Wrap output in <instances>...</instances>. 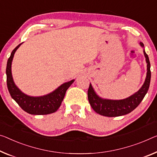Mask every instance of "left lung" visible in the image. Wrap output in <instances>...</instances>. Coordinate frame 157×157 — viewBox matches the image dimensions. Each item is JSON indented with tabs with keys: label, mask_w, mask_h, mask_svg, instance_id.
Masks as SVG:
<instances>
[{
	"label": "left lung",
	"mask_w": 157,
	"mask_h": 157,
	"mask_svg": "<svg viewBox=\"0 0 157 157\" xmlns=\"http://www.w3.org/2000/svg\"><path fill=\"white\" fill-rule=\"evenodd\" d=\"M141 46H144L143 43L140 42ZM146 62L147 63V72L145 81L142 88L131 97L124 100H104L96 95L91 84H90L88 90V98L89 103L93 110L98 114L108 117H119L129 114L140 105L147 93L151 79L150 62L145 51L144 50Z\"/></svg>",
	"instance_id": "1"
}]
</instances>
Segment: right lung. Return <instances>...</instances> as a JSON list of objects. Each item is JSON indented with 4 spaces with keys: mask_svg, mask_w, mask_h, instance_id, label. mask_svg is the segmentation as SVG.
<instances>
[{
    "mask_svg": "<svg viewBox=\"0 0 157 157\" xmlns=\"http://www.w3.org/2000/svg\"><path fill=\"white\" fill-rule=\"evenodd\" d=\"M21 44V43L18 45L13 50L10 57H9L7 62V86H8L9 93L12 98L18 104L21 109L29 114L44 115L54 113L59 109L64 98L67 90L71 85L74 80H71V81L62 84L52 93L46 95L41 96V97H30L21 92L14 84L11 73V64L14 54Z\"/></svg>",
    "mask_w": 157,
    "mask_h": 157,
    "instance_id": "obj_1",
    "label": "right lung"
}]
</instances>
